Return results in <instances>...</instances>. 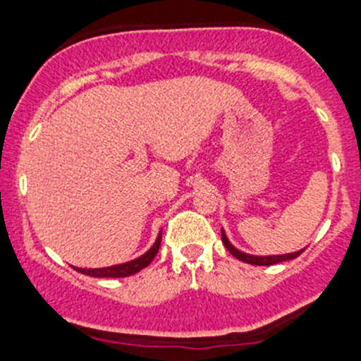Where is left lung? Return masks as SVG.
<instances>
[{
    "label": "left lung",
    "mask_w": 361,
    "mask_h": 361,
    "mask_svg": "<svg viewBox=\"0 0 361 361\" xmlns=\"http://www.w3.org/2000/svg\"><path fill=\"white\" fill-rule=\"evenodd\" d=\"M221 241H224L225 248L231 251V255H234L238 260L241 262H246V264H251V265H274V264H279V262H286V260H293V258H297L298 255L302 253L304 250H298L295 251V253H286V255H269V257H258V255H248V253H243V251H239L238 248H234V246L231 245V241L227 239V235H225L224 228H221Z\"/></svg>",
    "instance_id": "obj_1"
}]
</instances>
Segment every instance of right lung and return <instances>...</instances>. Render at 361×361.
<instances>
[{
    "label": "right lung",
    "instance_id": "1",
    "mask_svg": "<svg viewBox=\"0 0 361 361\" xmlns=\"http://www.w3.org/2000/svg\"><path fill=\"white\" fill-rule=\"evenodd\" d=\"M160 239H162V232H159L157 239H155L154 246L147 251L141 257L134 258V260L126 262V264H118V265H110V267H101V269H82V267H75V271L82 272V274L92 276V278H127V276H133L136 272H140L141 269L148 267L150 262L154 260L155 255L160 248Z\"/></svg>",
    "mask_w": 361,
    "mask_h": 361
}]
</instances>
